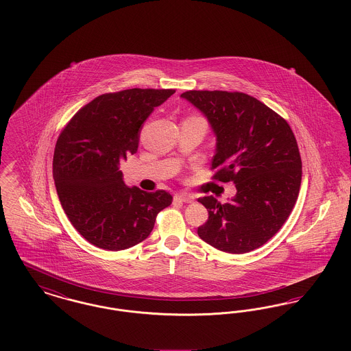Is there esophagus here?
Returning <instances> with one entry per match:
<instances>
[{
  "instance_id": "obj_1",
  "label": "esophagus",
  "mask_w": 351,
  "mask_h": 351,
  "mask_svg": "<svg viewBox=\"0 0 351 351\" xmlns=\"http://www.w3.org/2000/svg\"><path fill=\"white\" fill-rule=\"evenodd\" d=\"M176 200L182 201V202H192V201L195 200V197L191 193L182 192V193L176 195Z\"/></svg>"
}]
</instances>
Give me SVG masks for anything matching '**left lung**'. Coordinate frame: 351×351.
<instances>
[{
	"instance_id": "1",
	"label": "left lung",
	"mask_w": 351,
	"mask_h": 351,
	"mask_svg": "<svg viewBox=\"0 0 351 351\" xmlns=\"http://www.w3.org/2000/svg\"><path fill=\"white\" fill-rule=\"evenodd\" d=\"M182 97L205 114L216 134L213 179L237 188L225 204L213 196L199 199L209 213L199 237L230 254L261 247L280 230L299 196L295 134L283 117L242 92L186 90Z\"/></svg>"
}]
</instances>
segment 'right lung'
Instances as JSON below:
<instances>
[{
	"label": "right lung",
	"instance_id": "obj_1",
	"mask_svg": "<svg viewBox=\"0 0 351 351\" xmlns=\"http://www.w3.org/2000/svg\"><path fill=\"white\" fill-rule=\"evenodd\" d=\"M175 89H125L105 93L69 119L56 141L52 175L73 228L104 250L133 247L150 235L166 191L126 186L119 162L138 150L141 126ZM95 182V184H90Z\"/></svg>",
	"mask_w": 351,
	"mask_h": 351
}]
</instances>
